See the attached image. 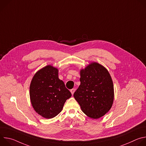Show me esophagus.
Masks as SVG:
<instances>
[{"label":"esophagus","mask_w":146,"mask_h":146,"mask_svg":"<svg viewBox=\"0 0 146 146\" xmlns=\"http://www.w3.org/2000/svg\"><path fill=\"white\" fill-rule=\"evenodd\" d=\"M70 92H71V93H72V95H73V94H74V92H75V89H74V88H73V89H72V90H70Z\"/></svg>","instance_id":"esophagus-1"}]
</instances>
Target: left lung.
<instances>
[{"instance_id": "left-lung-1", "label": "left lung", "mask_w": 146, "mask_h": 146, "mask_svg": "<svg viewBox=\"0 0 146 146\" xmlns=\"http://www.w3.org/2000/svg\"><path fill=\"white\" fill-rule=\"evenodd\" d=\"M81 84L74 98L88 117L98 119L111 109L114 100L113 82L108 70L97 62H92L80 70Z\"/></svg>"}]
</instances>
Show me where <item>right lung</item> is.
I'll list each match as a JSON object with an SVG mask.
<instances>
[{"instance_id":"right-lung-1","label":"right lung","mask_w":146,"mask_h":146,"mask_svg":"<svg viewBox=\"0 0 146 146\" xmlns=\"http://www.w3.org/2000/svg\"><path fill=\"white\" fill-rule=\"evenodd\" d=\"M30 99L35 111L44 118L56 116L66 100L72 96L63 81L58 78V70L47 65L37 71L30 85Z\"/></svg>"}]
</instances>
